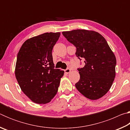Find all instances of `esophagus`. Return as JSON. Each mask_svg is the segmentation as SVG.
<instances>
[{
	"instance_id": "esophagus-1",
	"label": "esophagus",
	"mask_w": 130,
	"mask_h": 130,
	"mask_svg": "<svg viewBox=\"0 0 130 130\" xmlns=\"http://www.w3.org/2000/svg\"><path fill=\"white\" fill-rule=\"evenodd\" d=\"M64 71L66 73H69L70 72V69H69V68H67V69H66Z\"/></svg>"
}]
</instances>
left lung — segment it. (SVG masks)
Listing matches in <instances>:
<instances>
[{
	"instance_id": "left-lung-1",
	"label": "left lung",
	"mask_w": 130,
	"mask_h": 130,
	"mask_svg": "<svg viewBox=\"0 0 130 130\" xmlns=\"http://www.w3.org/2000/svg\"><path fill=\"white\" fill-rule=\"evenodd\" d=\"M62 35L76 47V55L84 60L78 68L80 80L76 88L87 98L97 100L107 93L115 77L116 57L105 38L94 31L74 30Z\"/></svg>"
}]
</instances>
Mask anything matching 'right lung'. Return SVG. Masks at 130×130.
I'll list each match as a JSON object with an SVG mask.
<instances>
[{"mask_svg":"<svg viewBox=\"0 0 130 130\" xmlns=\"http://www.w3.org/2000/svg\"><path fill=\"white\" fill-rule=\"evenodd\" d=\"M60 32H46L26 40L17 55L15 74L22 91L37 104L50 102L63 70L54 69L52 50Z\"/></svg>","mask_w":130,"mask_h":130,"instance_id":"1","label":"right lung"}]
</instances>
